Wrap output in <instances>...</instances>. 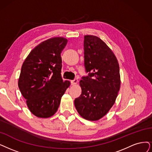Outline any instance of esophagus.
Masks as SVG:
<instances>
[{"instance_id": "esophagus-1", "label": "esophagus", "mask_w": 152, "mask_h": 152, "mask_svg": "<svg viewBox=\"0 0 152 152\" xmlns=\"http://www.w3.org/2000/svg\"><path fill=\"white\" fill-rule=\"evenodd\" d=\"M71 83H72V85H73V86H75V85L77 84L78 83V80L77 79H74L71 81Z\"/></svg>"}]
</instances>
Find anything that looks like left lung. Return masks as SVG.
Listing matches in <instances>:
<instances>
[{
  "label": "left lung",
  "instance_id": "8db88e82",
  "mask_svg": "<svg viewBox=\"0 0 152 152\" xmlns=\"http://www.w3.org/2000/svg\"><path fill=\"white\" fill-rule=\"evenodd\" d=\"M84 62L88 76L80 83L82 94L74 100L82 117L96 121L115 104L120 88L119 64L109 47L95 35L84 36Z\"/></svg>",
  "mask_w": 152,
  "mask_h": 152
}]
</instances>
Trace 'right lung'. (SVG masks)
Returning <instances> with one entry per match:
<instances>
[{"instance_id":"1","label":"right lung","mask_w":152,"mask_h":152,"mask_svg":"<svg viewBox=\"0 0 152 152\" xmlns=\"http://www.w3.org/2000/svg\"><path fill=\"white\" fill-rule=\"evenodd\" d=\"M67 39L53 37L36 46L24 60L18 86L27 105L39 118H49L57 111L62 96L70 86L61 77L62 51Z\"/></svg>"}]
</instances>
